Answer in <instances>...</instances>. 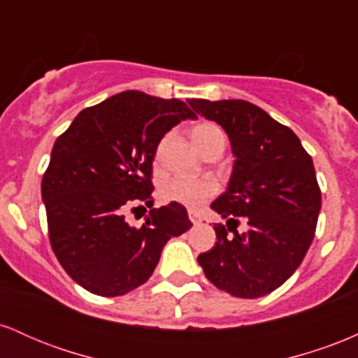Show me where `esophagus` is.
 Listing matches in <instances>:
<instances>
[{"mask_svg": "<svg viewBox=\"0 0 358 358\" xmlns=\"http://www.w3.org/2000/svg\"><path fill=\"white\" fill-rule=\"evenodd\" d=\"M188 219L192 220V224H200V222H202V219H200V215L199 213H195V212H188Z\"/></svg>", "mask_w": 358, "mask_h": 358, "instance_id": "esophagus-1", "label": "esophagus"}]
</instances>
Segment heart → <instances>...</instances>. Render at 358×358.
Returning <instances> with one entry per match:
<instances>
[{
    "mask_svg": "<svg viewBox=\"0 0 358 358\" xmlns=\"http://www.w3.org/2000/svg\"><path fill=\"white\" fill-rule=\"evenodd\" d=\"M192 138L200 151L210 150L215 145H225V134L215 122H199L192 129ZM219 185L212 178H193V176H175L162 188V196L166 202L182 203L188 208H199L208 199L217 195Z\"/></svg>",
    "mask_w": 358,
    "mask_h": 358,
    "instance_id": "obj_1",
    "label": "heart"
}]
</instances>
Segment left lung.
Here are the masks:
<instances>
[{
    "label": "left lung",
    "mask_w": 358,
    "mask_h": 358,
    "mask_svg": "<svg viewBox=\"0 0 358 358\" xmlns=\"http://www.w3.org/2000/svg\"><path fill=\"white\" fill-rule=\"evenodd\" d=\"M196 114L215 121L236 156L227 190L210 207L215 245L199 256L213 286L237 298L269 294L301 264L322 208L311 156L287 126L248 101L190 99ZM246 231H236L240 220Z\"/></svg>",
    "instance_id": "left-lung-1"
}]
</instances>
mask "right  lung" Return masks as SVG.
Segmentation results:
<instances>
[{"instance_id":"right-lung-1","label":"right lung","mask_w":358,"mask_h":358,"mask_svg":"<svg viewBox=\"0 0 358 358\" xmlns=\"http://www.w3.org/2000/svg\"><path fill=\"white\" fill-rule=\"evenodd\" d=\"M195 117L178 99L126 90L80 110L57 138L42 180L48 237L84 289L129 293L150 279L166 242L192 227L176 202L151 208L141 227L127 224L126 212L151 203L156 148L171 127Z\"/></svg>"}]
</instances>
